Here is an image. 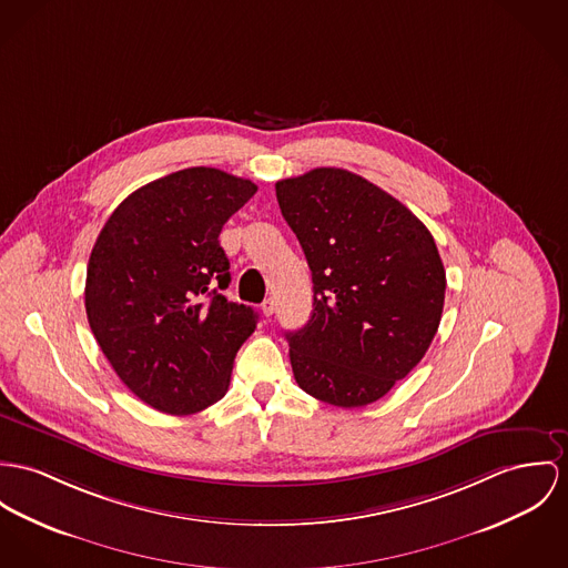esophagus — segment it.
<instances>
[{"mask_svg": "<svg viewBox=\"0 0 568 568\" xmlns=\"http://www.w3.org/2000/svg\"><path fill=\"white\" fill-rule=\"evenodd\" d=\"M274 308H276V303L272 301V298H267V301H263L262 313L265 317H272V313H274Z\"/></svg>", "mask_w": 568, "mask_h": 568, "instance_id": "obj_1", "label": "esophagus"}]
</instances>
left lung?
I'll list each match as a JSON object with an SVG mask.
<instances>
[{
  "mask_svg": "<svg viewBox=\"0 0 568 568\" xmlns=\"http://www.w3.org/2000/svg\"><path fill=\"white\" fill-rule=\"evenodd\" d=\"M278 207L313 278V313L285 333L303 392L342 408L392 392L430 348L445 267L426 224L344 169L276 181Z\"/></svg>",
  "mask_w": 568,
  "mask_h": 568,
  "instance_id": "1",
  "label": "left lung"
}]
</instances>
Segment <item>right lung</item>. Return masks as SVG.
Segmentation results:
<instances>
[{
    "label": "right lung",
    "mask_w": 568,
    "mask_h": 568,
    "mask_svg": "<svg viewBox=\"0 0 568 568\" xmlns=\"http://www.w3.org/2000/svg\"><path fill=\"white\" fill-rule=\"evenodd\" d=\"M257 192L194 166L155 179L112 212L87 272L90 331L133 395L169 415L199 413L229 389L257 313L222 296L224 222Z\"/></svg>",
    "instance_id": "1"
}]
</instances>
